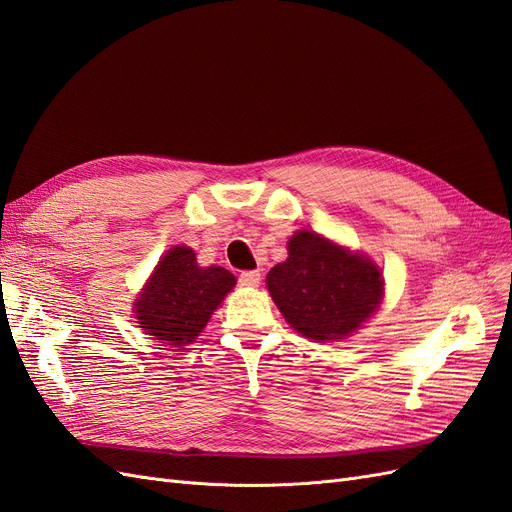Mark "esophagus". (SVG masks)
<instances>
[{"mask_svg": "<svg viewBox=\"0 0 512 512\" xmlns=\"http://www.w3.org/2000/svg\"><path fill=\"white\" fill-rule=\"evenodd\" d=\"M238 281L242 287H257L261 281V274H259V270H246L238 276Z\"/></svg>", "mask_w": 512, "mask_h": 512, "instance_id": "34e87169", "label": "esophagus"}]
</instances>
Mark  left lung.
I'll list each match as a JSON object with an SVG mask.
<instances>
[{"label": "left lung", "mask_w": 512, "mask_h": 512, "mask_svg": "<svg viewBox=\"0 0 512 512\" xmlns=\"http://www.w3.org/2000/svg\"><path fill=\"white\" fill-rule=\"evenodd\" d=\"M287 248L289 257L266 283L283 317L306 339H343L377 309L384 279L373 261L313 231L294 233Z\"/></svg>", "instance_id": "left-lung-1"}]
</instances>
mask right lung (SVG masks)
<instances>
[{"mask_svg":"<svg viewBox=\"0 0 512 512\" xmlns=\"http://www.w3.org/2000/svg\"><path fill=\"white\" fill-rule=\"evenodd\" d=\"M236 285L221 266L199 268L195 251L175 246L160 259L135 304L141 328L156 341L186 345L206 328L212 311Z\"/></svg>","mask_w":512,"mask_h":512,"instance_id":"obj_1","label":"right lung"}]
</instances>
